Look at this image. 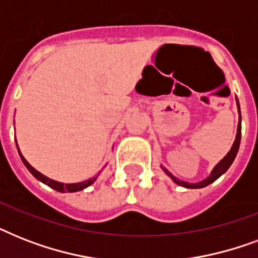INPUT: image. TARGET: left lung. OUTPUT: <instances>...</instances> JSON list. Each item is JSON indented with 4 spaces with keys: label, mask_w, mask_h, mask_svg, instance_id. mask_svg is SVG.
<instances>
[{
    "label": "left lung",
    "mask_w": 258,
    "mask_h": 258,
    "mask_svg": "<svg viewBox=\"0 0 258 258\" xmlns=\"http://www.w3.org/2000/svg\"><path fill=\"white\" fill-rule=\"evenodd\" d=\"M237 105H238V111H240V104H238V101H237ZM240 142H241V112H240V123H238V128H237L236 141H234V143H233V147L230 149L228 155H226V157H225L224 159H222V161H221L216 167H214L212 174H210L206 179L201 180V182H198V183H188V182H184V180H180L178 179V178H175V176H172L166 169L163 170H165L166 174H167L169 176H171L172 180H174L175 183L179 184V186H183V187H187V188L205 187V186H208V184L213 183L216 179H218V178H220V176L222 175V174L229 169V167H230V165H232L233 161H234V158H236L237 153H238V149H240Z\"/></svg>",
    "instance_id": "left-lung-1"
}]
</instances>
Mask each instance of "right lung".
Instances as JSON below:
<instances>
[{
    "mask_svg": "<svg viewBox=\"0 0 258 258\" xmlns=\"http://www.w3.org/2000/svg\"><path fill=\"white\" fill-rule=\"evenodd\" d=\"M17 145V143H16ZM18 153H20V150H18ZM20 157H21L22 162H24V165L26 166V169L29 170L32 174H33V176H36L38 180H41L42 183L48 184L49 187L54 188V190H57V191L60 192H75V191H80V190H83V188L88 187L89 184H92L95 180H96V178H91V179H87L84 180V182H79V183H68V184H64V183H60V182H56V180L53 179H49V178H46L45 175H42L41 172H38L37 170L33 169L32 166L26 162V159L21 155V153H20Z\"/></svg>",
    "mask_w": 258,
    "mask_h": 258,
    "instance_id": "1",
    "label": "right lung"
}]
</instances>
